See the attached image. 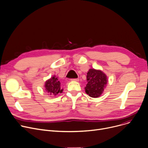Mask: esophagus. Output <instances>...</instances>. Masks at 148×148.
<instances>
[{"label":"esophagus","mask_w":148,"mask_h":148,"mask_svg":"<svg viewBox=\"0 0 148 148\" xmlns=\"http://www.w3.org/2000/svg\"><path fill=\"white\" fill-rule=\"evenodd\" d=\"M72 81H74V82H78V78H73L71 79Z\"/></svg>","instance_id":"obj_1"}]
</instances>
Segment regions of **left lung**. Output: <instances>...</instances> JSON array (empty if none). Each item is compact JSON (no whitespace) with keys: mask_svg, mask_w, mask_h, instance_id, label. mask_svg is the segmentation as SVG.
<instances>
[{"mask_svg":"<svg viewBox=\"0 0 148 148\" xmlns=\"http://www.w3.org/2000/svg\"><path fill=\"white\" fill-rule=\"evenodd\" d=\"M87 84L85 87L86 93L92 97H99L107 84V77L101 70L90 69L87 73Z\"/></svg>","mask_w":148,"mask_h":148,"instance_id":"obj_1","label":"left lung"}]
</instances>
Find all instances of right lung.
<instances>
[{
	"label": "right lung",
	"mask_w": 148,
	"mask_h": 148,
	"mask_svg": "<svg viewBox=\"0 0 148 148\" xmlns=\"http://www.w3.org/2000/svg\"><path fill=\"white\" fill-rule=\"evenodd\" d=\"M45 87L46 92L51 96H55L63 91V89H61L60 82L55 76L51 77L45 82Z\"/></svg>",
	"instance_id": "obj_1"
}]
</instances>
